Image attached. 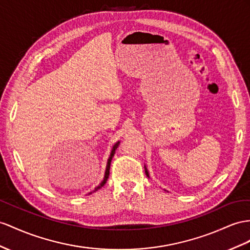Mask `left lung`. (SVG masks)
I'll list each match as a JSON object with an SVG mask.
<instances>
[{"label": "left lung", "instance_id": "left-lung-1", "mask_svg": "<svg viewBox=\"0 0 250 250\" xmlns=\"http://www.w3.org/2000/svg\"><path fill=\"white\" fill-rule=\"evenodd\" d=\"M145 170H146V176L149 177V172H148V170H146V168L145 167Z\"/></svg>", "mask_w": 250, "mask_h": 250}]
</instances>
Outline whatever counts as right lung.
<instances>
[{
	"mask_svg": "<svg viewBox=\"0 0 250 250\" xmlns=\"http://www.w3.org/2000/svg\"><path fill=\"white\" fill-rule=\"evenodd\" d=\"M119 144H120V143L118 142V143H116V144L114 145L113 149H112V152H111V154H110V157H108V159H107V164H106V169H105V173H104V181H102V182L100 183V185H99V186H98L97 188H95L94 192H95V191H97V190H98V189H100L101 187H104V184L106 183L107 178H108V175H110V167H111V162H112V158H113V156H114V154H115V151H116V149L118 148ZM88 194H92V192H89Z\"/></svg>",
	"mask_w": 250,
	"mask_h": 250,
	"instance_id": "add662e5",
	"label": "right lung"
}]
</instances>
